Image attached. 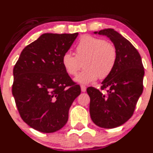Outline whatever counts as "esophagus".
I'll return each instance as SVG.
<instances>
[{"instance_id":"obj_1","label":"esophagus","mask_w":153,"mask_h":153,"mask_svg":"<svg viewBox=\"0 0 153 153\" xmlns=\"http://www.w3.org/2000/svg\"><path fill=\"white\" fill-rule=\"evenodd\" d=\"M86 89H87V88H86V86H85V85H81L82 92H85V91H86Z\"/></svg>"}]
</instances>
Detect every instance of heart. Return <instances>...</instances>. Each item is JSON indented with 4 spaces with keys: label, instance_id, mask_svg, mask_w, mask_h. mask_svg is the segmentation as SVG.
I'll return each instance as SVG.
<instances>
[{
    "label": "heart",
    "instance_id": "b5f03b06",
    "mask_svg": "<svg viewBox=\"0 0 153 153\" xmlns=\"http://www.w3.org/2000/svg\"><path fill=\"white\" fill-rule=\"evenodd\" d=\"M75 55L66 52L62 56L64 70L71 76H75L82 68H85L75 78L76 82L88 84L98 77L104 78L112 71L117 60V51L114 44L108 41L90 35L80 38Z\"/></svg>",
    "mask_w": 153,
    "mask_h": 153
}]
</instances>
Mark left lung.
I'll use <instances>...</instances> for the list:
<instances>
[{
	"label": "left lung",
	"mask_w": 153,
	"mask_h": 153,
	"mask_svg": "<svg viewBox=\"0 0 153 153\" xmlns=\"http://www.w3.org/2000/svg\"><path fill=\"white\" fill-rule=\"evenodd\" d=\"M94 33L111 41L116 48L117 60L112 71L101 82V89L107 88V95L93 87L87 89L90 98V117L99 127L114 128L127 122L134 114L143 92L144 67L136 49L114 29Z\"/></svg>",
	"instance_id": "1"
}]
</instances>
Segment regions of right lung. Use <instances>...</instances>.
<instances>
[{
    "instance_id": "right-lung-1",
    "label": "right lung",
    "mask_w": 153,
    "mask_h": 153,
    "mask_svg": "<svg viewBox=\"0 0 153 153\" xmlns=\"http://www.w3.org/2000/svg\"><path fill=\"white\" fill-rule=\"evenodd\" d=\"M78 33H44L22 51L13 70L12 94L21 117L32 128L53 133L63 127L81 93L62 65Z\"/></svg>"
}]
</instances>
